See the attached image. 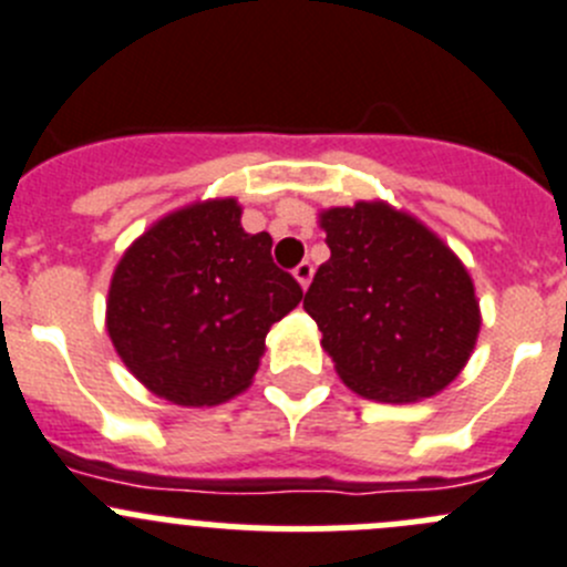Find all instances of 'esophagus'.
Returning a JSON list of instances; mask_svg holds the SVG:
<instances>
[{
	"label": "esophagus",
	"mask_w": 567,
	"mask_h": 567,
	"mask_svg": "<svg viewBox=\"0 0 567 567\" xmlns=\"http://www.w3.org/2000/svg\"><path fill=\"white\" fill-rule=\"evenodd\" d=\"M292 275H295V280H298L300 287L306 289V287H309V284H311V275H315V267H311L309 261H300L298 267L292 269Z\"/></svg>",
	"instance_id": "esophagus-1"
}]
</instances>
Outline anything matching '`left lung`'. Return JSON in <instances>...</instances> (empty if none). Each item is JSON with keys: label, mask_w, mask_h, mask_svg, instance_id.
<instances>
[{"label": "left lung", "mask_w": 567, "mask_h": 567, "mask_svg": "<svg viewBox=\"0 0 567 567\" xmlns=\"http://www.w3.org/2000/svg\"><path fill=\"white\" fill-rule=\"evenodd\" d=\"M331 258L303 309L339 379L361 398L414 403L442 392L476 348V287L440 236L384 199L320 212Z\"/></svg>", "instance_id": "1"}]
</instances>
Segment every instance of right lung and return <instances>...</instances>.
<instances>
[{
    "mask_svg": "<svg viewBox=\"0 0 567 567\" xmlns=\"http://www.w3.org/2000/svg\"><path fill=\"white\" fill-rule=\"evenodd\" d=\"M247 234L234 197L197 199L150 225L118 258L105 328L125 368L177 406H217L252 384L269 328L303 300Z\"/></svg>",
    "mask_w": 567,
    "mask_h": 567,
    "instance_id": "obj_1",
    "label": "right lung"
}]
</instances>
